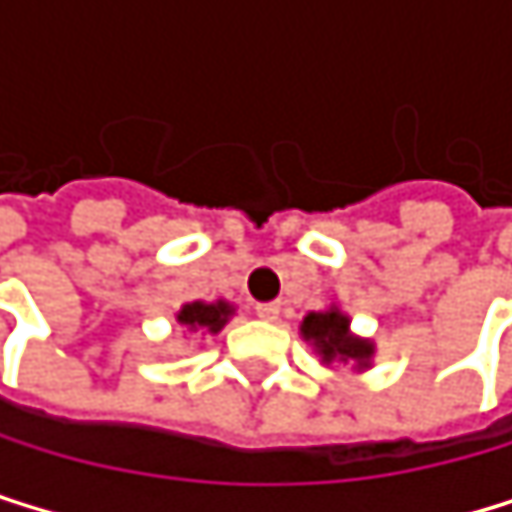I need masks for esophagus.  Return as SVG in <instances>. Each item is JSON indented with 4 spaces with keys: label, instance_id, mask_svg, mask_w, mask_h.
<instances>
[{
    "label": "esophagus",
    "instance_id": "34e87169",
    "mask_svg": "<svg viewBox=\"0 0 512 512\" xmlns=\"http://www.w3.org/2000/svg\"><path fill=\"white\" fill-rule=\"evenodd\" d=\"M254 313H258V319H264V322H276L282 307L279 304H258V307H254Z\"/></svg>",
    "mask_w": 512,
    "mask_h": 512
}]
</instances>
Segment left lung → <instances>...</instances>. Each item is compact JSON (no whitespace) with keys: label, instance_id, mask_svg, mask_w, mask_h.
<instances>
[{"label":"left lung","instance_id":"left-lung-1","mask_svg":"<svg viewBox=\"0 0 512 512\" xmlns=\"http://www.w3.org/2000/svg\"><path fill=\"white\" fill-rule=\"evenodd\" d=\"M301 338L328 368L350 365L353 371H368L371 359H375V341L353 334L350 316L341 307L307 313L301 319Z\"/></svg>","mask_w":512,"mask_h":512}]
</instances>
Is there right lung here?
Segmentation results:
<instances>
[{"instance_id": "1", "label": "right lung", "mask_w": 512, "mask_h": 512, "mask_svg": "<svg viewBox=\"0 0 512 512\" xmlns=\"http://www.w3.org/2000/svg\"><path fill=\"white\" fill-rule=\"evenodd\" d=\"M236 316V307L230 301H187L174 319L187 331H202V334H218L230 319Z\"/></svg>"}]
</instances>
